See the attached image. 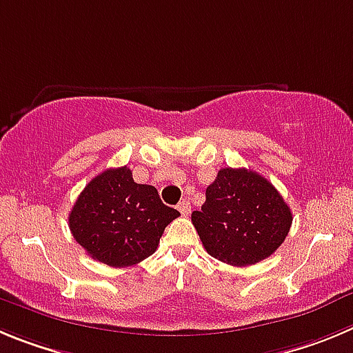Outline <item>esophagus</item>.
<instances>
[{"mask_svg":"<svg viewBox=\"0 0 353 353\" xmlns=\"http://www.w3.org/2000/svg\"><path fill=\"white\" fill-rule=\"evenodd\" d=\"M177 209H179V212L183 216H188L190 212H192V205H190L188 200H183V202H181V204L177 205Z\"/></svg>","mask_w":353,"mask_h":353,"instance_id":"34e87169","label":"esophagus"}]
</instances>
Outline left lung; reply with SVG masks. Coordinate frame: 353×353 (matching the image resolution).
Masks as SVG:
<instances>
[{
	"label": "left lung",
	"mask_w": 353,
	"mask_h": 353,
	"mask_svg": "<svg viewBox=\"0 0 353 353\" xmlns=\"http://www.w3.org/2000/svg\"><path fill=\"white\" fill-rule=\"evenodd\" d=\"M205 252L230 265H252L281 246L292 225L283 196L265 177L248 169H221L192 212Z\"/></svg>",
	"instance_id": "obj_1"
}]
</instances>
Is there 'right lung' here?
<instances>
[{
  "mask_svg": "<svg viewBox=\"0 0 353 353\" xmlns=\"http://www.w3.org/2000/svg\"><path fill=\"white\" fill-rule=\"evenodd\" d=\"M179 211L157 188L137 184L128 167L107 169L85 184L68 216L72 236L91 259L128 268L157 252L165 227Z\"/></svg>",
  "mask_w": 353,
  "mask_h": 353,
  "instance_id": "add662e5",
  "label": "right lung"
}]
</instances>
